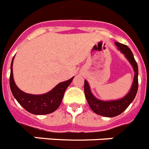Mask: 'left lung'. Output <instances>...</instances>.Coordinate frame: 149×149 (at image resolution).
Segmentation results:
<instances>
[{
    "instance_id": "8db88e82",
    "label": "left lung",
    "mask_w": 149,
    "mask_h": 149,
    "mask_svg": "<svg viewBox=\"0 0 149 149\" xmlns=\"http://www.w3.org/2000/svg\"><path fill=\"white\" fill-rule=\"evenodd\" d=\"M115 45L117 47V49L120 51L121 53H123L125 57H127V59L132 66L135 72L132 86L127 95H125L120 99L114 100V101L99 100L92 95L87 80H85L84 82L85 95L91 109L97 114L107 117H116L117 115L123 113L134 100L138 90V65L135 61L132 51L129 48L128 46L123 44L115 42Z\"/></svg>"
}]
</instances>
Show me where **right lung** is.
Listing matches in <instances>:
<instances>
[{
  "label": "right lung",
  "mask_w": 149,
  "mask_h": 149,
  "mask_svg": "<svg viewBox=\"0 0 149 149\" xmlns=\"http://www.w3.org/2000/svg\"><path fill=\"white\" fill-rule=\"evenodd\" d=\"M13 58L10 66V86L13 97L19 104L28 112L33 114H47L55 111L61 105L65 91L72 82L74 77H72L65 82H60L53 89L43 95L27 94L21 91L14 82L13 75Z\"/></svg>",
  "instance_id": "obj_1"
}]
</instances>
